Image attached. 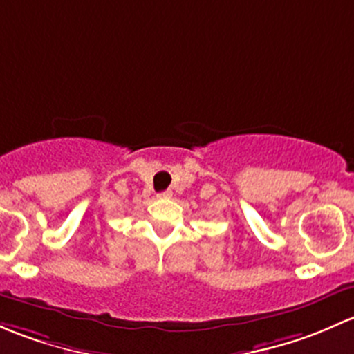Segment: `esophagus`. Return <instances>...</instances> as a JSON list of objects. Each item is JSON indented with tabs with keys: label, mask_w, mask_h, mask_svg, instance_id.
I'll use <instances>...</instances> for the list:
<instances>
[{
	"label": "esophagus",
	"mask_w": 354,
	"mask_h": 354,
	"mask_svg": "<svg viewBox=\"0 0 354 354\" xmlns=\"http://www.w3.org/2000/svg\"><path fill=\"white\" fill-rule=\"evenodd\" d=\"M158 198H162V199H169V198H172V191H169V189H167V191L160 192Z\"/></svg>",
	"instance_id": "1"
}]
</instances>
